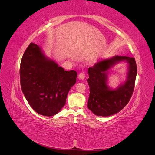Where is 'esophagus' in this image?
Here are the masks:
<instances>
[{
    "label": "esophagus",
    "mask_w": 155,
    "mask_h": 155,
    "mask_svg": "<svg viewBox=\"0 0 155 155\" xmlns=\"http://www.w3.org/2000/svg\"><path fill=\"white\" fill-rule=\"evenodd\" d=\"M85 73H84V72L79 73V75H78V78H79V79H85Z\"/></svg>",
    "instance_id": "1"
}]
</instances>
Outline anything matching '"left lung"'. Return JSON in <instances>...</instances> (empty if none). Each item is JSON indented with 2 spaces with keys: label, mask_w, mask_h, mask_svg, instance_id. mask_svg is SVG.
I'll list each match as a JSON object with an SVG mask.
<instances>
[{
  "label": "left lung",
  "mask_w": 155,
  "mask_h": 155,
  "mask_svg": "<svg viewBox=\"0 0 155 155\" xmlns=\"http://www.w3.org/2000/svg\"><path fill=\"white\" fill-rule=\"evenodd\" d=\"M125 60L129 63V72L124 84L115 90H111L106 85L107 74L113 65ZM90 87L87 107L94 114L100 116H109L118 113L128 104L133 95L137 74V67L134 58L116 55L109 59L96 63L88 68Z\"/></svg>",
  "instance_id": "1"
}]
</instances>
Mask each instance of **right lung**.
<instances>
[{"mask_svg":"<svg viewBox=\"0 0 155 155\" xmlns=\"http://www.w3.org/2000/svg\"><path fill=\"white\" fill-rule=\"evenodd\" d=\"M75 70H65L46 58L39 46L30 43L20 65L21 86L31 107L37 113L51 116L66 104L68 93L76 82Z\"/></svg>","mask_w":155,"mask_h":155,"instance_id":"1","label":"right lung"}]
</instances>
